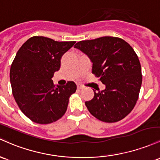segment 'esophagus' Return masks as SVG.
I'll return each instance as SVG.
<instances>
[{"instance_id": "esophagus-1", "label": "esophagus", "mask_w": 160, "mask_h": 160, "mask_svg": "<svg viewBox=\"0 0 160 160\" xmlns=\"http://www.w3.org/2000/svg\"><path fill=\"white\" fill-rule=\"evenodd\" d=\"M77 88H78V89H79V90H81V89H82V88H83V86H82V85H77Z\"/></svg>"}]
</instances>
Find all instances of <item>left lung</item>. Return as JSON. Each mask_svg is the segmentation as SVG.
<instances>
[{
    "label": "left lung",
    "instance_id": "1",
    "mask_svg": "<svg viewBox=\"0 0 160 160\" xmlns=\"http://www.w3.org/2000/svg\"><path fill=\"white\" fill-rule=\"evenodd\" d=\"M75 48L85 53L92 62V73L106 85L85 102L95 118L116 122L131 112L138 99L142 83L141 67L134 49L123 39L105 36L81 41Z\"/></svg>",
    "mask_w": 160,
    "mask_h": 160
}]
</instances>
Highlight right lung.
I'll return each mask as SVG.
<instances>
[{
	"label": "right lung",
	"instance_id": "add662e5",
	"mask_svg": "<svg viewBox=\"0 0 160 160\" xmlns=\"http://www.w3.org/2000/svg\"><path fill=\"white\" fill-rule=\"evenodd\" d=\"M75 43L34 36L17 51L10 72L12 95L21 111L34 122L52 123L65 114L76 85L68 82L55 88L51 78L60 69L61 57Z\"/></svg>",
	"mask_w": 160,
	"mask_h": 160
}]
</instances>
